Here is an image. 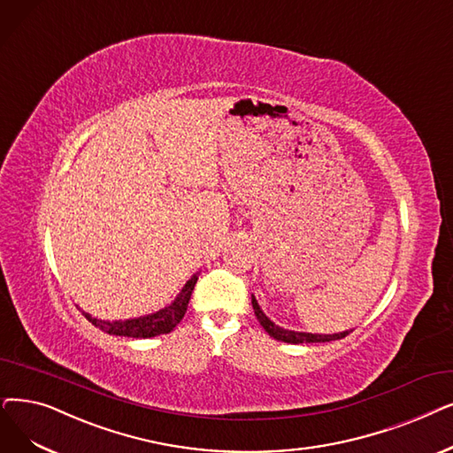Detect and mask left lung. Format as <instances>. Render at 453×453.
<instances>
[{"instance_id": "left-lung-1", "label": "left lung", "mask_w": 453, "mask_h": 453, "mask_svg": "<svg viewBox=\"0 0 453 453\" xmlns=\"http://www.w3.org/2000/svg\"><path fill=\"white\" fill-rule=\"evenodd\" d=\"M251 305H253V312L257 317L259 324L265 327V331L268 333L270 337H273L275 341L281 342H288V344H307V342H331V341H339L344 339L346 335H349V331H341V333H333V335H326V333H305V331H292V329H285L278 324H273L266 314L263 312V309L259 307L257 300L255 296H251Z\"/></svg>"}]
</instances>
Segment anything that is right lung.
Wrapping results in <instances>:
<instances>
[{"label":"right lung","instance_id":"1","mask_svg":"<svg viewBox=\"0 0 453 453\" xmlns=\"http://www.w3.org/2000/svg\"><path fill=\"white\" fill-rule=\"evenodd\" d=\"M196 281H198V273L192 275V278L185 283L181 292L175 296V300L170 305H166L165 309L155 311V312L144 314V317L127 319V320H102V319L92 317V314H88L85 311H83V314L88 322H92L102 331L109 333V335L131 337V339H151L157 335H165V333H170L185 317Z\"/></svg>","mask_w":453,"mask_h":453}]
</instances>
